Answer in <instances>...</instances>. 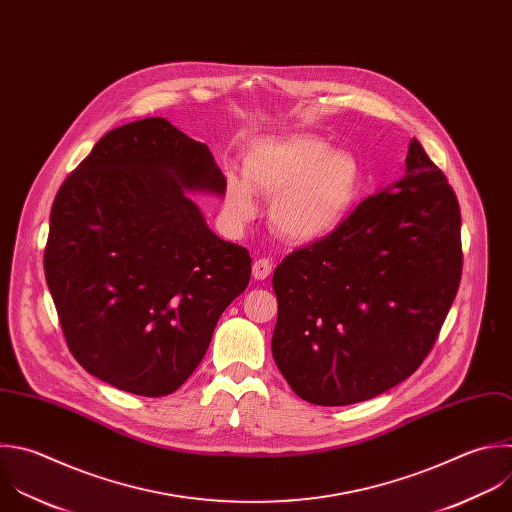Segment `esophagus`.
I'll return each mask as SVG.
<instances>
[{"label":"esophagus","mask_w":512,"mask_h":512,"mask_svg":"<svg viewBox=\"0 0 512 512\" xmlns=\"http://www.w3.org/2000/svg\"><path fill=\"white\" fill-rule=\"evenodd\" d=\"M271 271H273V263H271V259H267V257H261V259H257L255 263H253V277L255 279H267L269 275H271Z\"/></svg>","instance_id":"1"}]
</instances>
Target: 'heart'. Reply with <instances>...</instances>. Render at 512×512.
Returning a JSON list of instances; mask_svg holds the SVG:
<instances>
[{
    "label": "heart",
    "instance_id": "heart-1",
    "mask_svg": "<svg viewBox=\"0 0 512 512\" xmlns=\"http://www.w3.org/2000/svg\"><path fill=\"white\" fill-rule=\"evenodd\" d=\"M243 179L227 185L225 209L233 223L253 219L255 193L273 199L269 223L281 239L311 243L350 217L364 175L354 154L333 150L317 136L297 134L255 144L245 156Z\"/></svg>",
    "mask_w": 512,
    "mask_h": 512
}]
</instances>
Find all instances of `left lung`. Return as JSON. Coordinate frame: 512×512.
Instances as JSON below:
<instances>
[{"instance_id": "obj_1", "label": "left lung", "mask_w": 512, "mask_h": 512, "mask_svg": "<svg viewBox=\"0 0 512 512\" xmlns=\"http://www.w3.org/2000/svg\"><path fill=\"white\" fill-rule=\"evenodd\" d=\"M460 275L458 199L412 138L404 179L277 265L271 352L279 372L317 406L398 386L430 354Z\"/></svg>"}]
</instances>
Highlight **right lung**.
I'll use <instances>...</instances> for the list:
<instances>
[{
	"label": "right lung",
	"instance_id": "obj_1",
	"mask_svg": "<svg viewBox=\"0 0 512 512\" xmlns=\"http://www.w3.org/2000/svg\"><path fill=\"white\" fill-rule=\"evenodd\" d=\"M225 189L209 146L164 118L110 130L62 183L44 271L88 374L158 398L197 370L251 279L247 249L219 239L187 197Z\"/></svg>",
	"mask_w": 512,
	"mask_h": 512
}]
</instances>
